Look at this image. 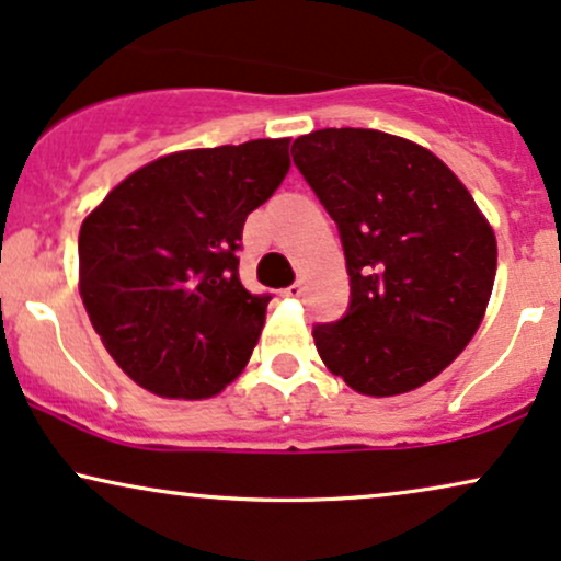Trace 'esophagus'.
Instances as JSON below:
<instances>
[{"label":"esophagus","instance_id":"1","mask_svg":"<svg viewBox=\"0 0 561 561\" xmlns=\"http://www.w3.org/2000/svg\"><path fill=\"white\" fill-rule=\"evenodd\" d=\"M285 295H287V298H300V295H302V282H295V285H289L285 289Z\"/></svg>","mask_w":561,"mask_h":561}]
</instances>
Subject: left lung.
Listing matches in <instances>:
<instances>
[{
	"label": "left lung",
	"instance_id": "obj_1",
	"mask_svg": "<svg viewBox=\"0 0 561 561\" xmlns=\"http://www.w3.org/2000/svg\"><path fill=\"white\" fill-rule=\"evenodd\" d=\"M295 165L340 229L351 308L313 330L334 377L390 398L435 379L469 345L493 293L495 234L461 179L377 128L295 139Z\"/></svg>",
	"mask_w": 561,
	"mask_h": 561
}]
</instances>
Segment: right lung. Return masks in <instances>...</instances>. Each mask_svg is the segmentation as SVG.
<instances>
[{
  "mask_svg": "<svg viewBox=\"0 0 561 561\" xmlns=\"http://www.w3.org/2000/svg\"><path fill=\"white\" fill-rule=\"evenodd\" d=\"M287 169V137L169 152L83 218L81 300L139 388L199 401L248 366L272 298L242 287L237 248Z\"/></svg>",
  "mask_w": 561,
  "mask_h": 561,
  "instance_id": "add662e5",
  "label": "right lung"
}]
</instances>
